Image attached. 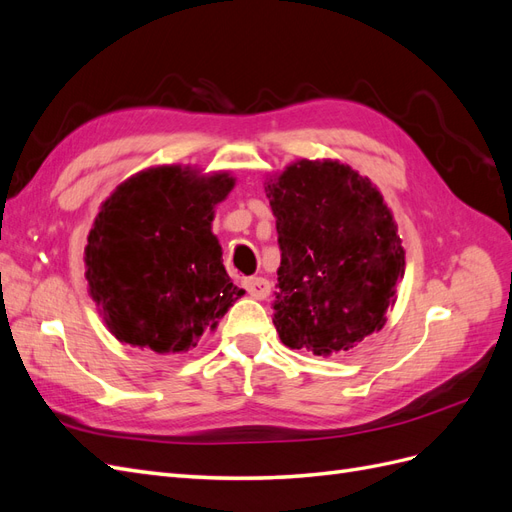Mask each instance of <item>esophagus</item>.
Masks as SVG:
<instances>
[{
    "label": "esophagus",
    "mask_w": 512,
    "mask_h": 512,
    "mask_svg": "<svg viewBox=\"0 0 512 512\" xmlns=\"http://www.w3.org/2000/svg\"><path fill=\"white\" fill-rule=\"evenodd\" d=\"M243 288L254 299H267L271 292V286L265 277H247V280H243Z\"/></svg>",
    "instance_id": "1"
}]
</instances>
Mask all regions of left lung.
<instances>
[{
  "mask_svg": "<svg viewBox=\"0 0 512 512\" xmlns=\"http://www.w3.org/2000/svg\"><path fill=\"white\" fill-rule=\"evenodd\" d=\"M265 192L282 250L273 303L282 344L331 356L380 331L406 252L376 185L337 160H297Z\"/></svg>",
  "mask_w": 512,
  "mask_h": 512,
  "instance_id": "obj_1",
  "label": "left lung"
}]
</instances>
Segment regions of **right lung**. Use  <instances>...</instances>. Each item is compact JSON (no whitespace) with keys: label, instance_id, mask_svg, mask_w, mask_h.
I'll use <instances>...</instances> for the list:
<instances>
[{"label":"right lung","instance_id":"obj_1","mask_svg":"<svg viewBox=\"0 0 512 512\" xmlns=\"http://www.w3.org/2000/svg\"><path fill=\"white\" fill-rule=\"evenodd\" d=\"M232 188L226 170L166 164L132 175L104 200L85 245V277L121 344L185 352L243 297L211 232L215 205Z\"/></svg>","mask_w":512,"mask_h":512}]
</instances>
